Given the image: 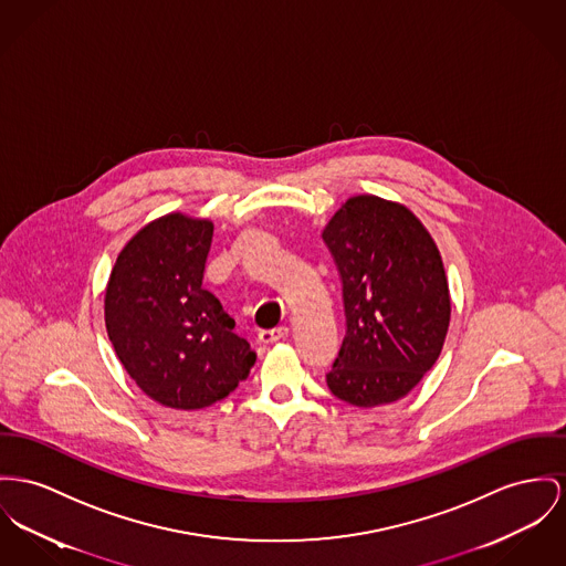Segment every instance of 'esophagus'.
<instances>
[{
    "mask_svg": "<svg viewBox=\"0 0 566 566\" xmlns=\"http://www.w3.org/2000/svg\"><path fill=\"white\" fill-rule=\"evenodd\" d=\"M287 333H290L287 326H279V328H272V331H262V333H260V340L265 343V345H268V343H276V340L285 339Z\"/></svg>",
    "mask_w": 566,
    "mask_h": 566,
    "instance_id": "obj_1",
    "label": "esophagus"
}]
</instances>
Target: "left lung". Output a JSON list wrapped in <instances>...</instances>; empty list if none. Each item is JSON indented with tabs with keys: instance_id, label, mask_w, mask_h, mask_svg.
I'll list each match as a JSON object with an SVG mask.
<instances>
[{
	"instance_id": "left-lung-1",
	"label": "left lung",
	"mask_w": 566,
	"mask_h": 566,
	"mask_svg": "<svg viewBox=\"0 0 566 566\" xmlns=\"http://www.w3.org/2000/svg\"><path fill=\"white\" fill-rule=\"evenodd\" d=\"M322 238L347 322L328 388L358 408L399 401L436 365L451 324L438 244L410 208L377 195L349 197Z\"/></svg>"
}]
</instances>
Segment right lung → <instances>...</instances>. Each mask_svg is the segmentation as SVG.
<instances>
[{"mask_svg":"<svg viewBox=\"0 0 566 566\" xmlns=\"http://www.w3.org/2000/svg\"><path fill=\"white\" fill-rule=\"evenodd\" d=\"M214 223L182 212L142 227L119 251L105 326L126 374L156 403L201 410L247 379L255 352L201 287Z\"/></svg>","mask_w":566,"mask_h":566,"instance_id":"obj_1","label":"right lung"}]
</instances>
